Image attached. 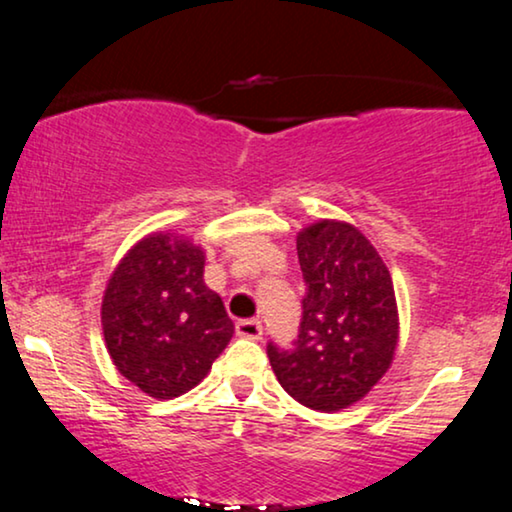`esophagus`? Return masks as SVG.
Masks as SVG:
<instances>
[{
	"mask_svg": "<svg viewBox=\"0 0 512 512\" xmlns=\"http://www.w3.org/2000/svg\"><path fill=\"white\" fill-rule=\"evenodd\" d=\"M235 331L244 340H261L263 326H261V321H258V319H242V321H237V324H235Z\"/></svg>",
	"mask_w": 512,
	"mask_h": 512,
	"instance_id": "34e87169",
	"label": "esophagus"
}]
</instances>
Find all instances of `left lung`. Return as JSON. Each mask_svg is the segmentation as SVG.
Segmentation results:
<instances>
[{
  "label": "left lung",
  "instance_id": "8db88e82",
  "mask_svg": "<svg viewBox=\"0 0 512 512\" xmlns=\"http://www.w3.org/2000/svg\"><path fill=\"white\" fill-rule=\"evenodd\" d=\"M307 293L293 349L268 345L286 394L317 412L359 403L391 368L398 347L394 282L352 223L321 219L296 237Z\"/></svg>",
  "mask_w": 512,
  "mask_h": 512
}]
</instances>
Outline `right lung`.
<instances>
[{"label": "right lung", "mask_w": 512, "mask_h": 512, "mask_svg": "<svg viewBox=\"0 0 512 512\" xmlns=\"http://www.w3.org/2000/svg\"><path fill=\"white\" fill-rule=\"evenodd\" d=\"M202 275V247L158 230L132 244L104 289L102 331L111 361L158 401L198 387L235 333L221 296Z\"/></svg>", "instance_id": "add662e5"}]
</instances>
